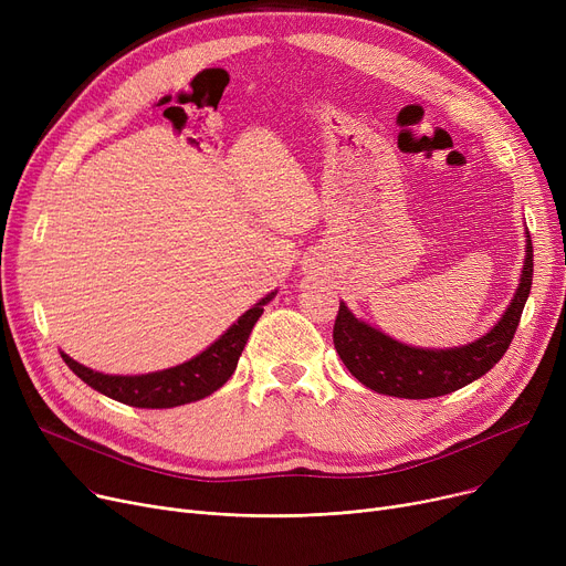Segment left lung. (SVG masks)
I'll return each instance as SVG.
<instances>
[{"label":"left lung","mask_w":566,"mask_h":566,"mask_svg":"<svg viewBox=\"0 0 566 566\" xmlns=\"http://www.w3.org/2000/svg\"><path fill=\"white\" fill-rule=\"evenodd\" d=\"M532 241L525 235V265L514 301L493 328L465 346L415 348L358 321L339 303L333 342L346 369L365 388L401 399H431L450 395L478 380L507 353L532 286Z\"/></svg>","instance_id":"8db88e82"}]
</instances>
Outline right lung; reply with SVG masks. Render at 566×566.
<instances>
[{"label": "right lung", "instance_id": "right-lung-1", "mask_svg": "<svg viewBox=\"0 0 566 566\" xmlns=\"http://www.w3.org/2000/svg\"><path fill=\"white\" fill-rule=\"evenodd\" d=\"M275 293H268L252 310H248L241 318H238L231 328L206 350L195 355L192 360L176 365L171 369L142 374V376H109L88 369L66 353H62L64 363L73 369L77 378H82L88 388L96 392L122 401L126 406L135 408H174L184 406L190 401H199L208 395L220 390L222 385L231 378L235 371L238 358L248 344V337L254 328V323L263 314V305L275 298Z\"/></svg>", "mask_w": 566, "mask_h": 566}]
</instances>
